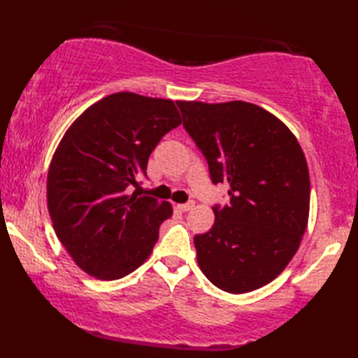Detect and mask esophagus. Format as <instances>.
Segmentation results:
<instances>
[{
  "mask_svg": "<svg viewBox=\"0 0 358 358\" xmlns=\"http://www.w3.org/2000/svg\"><path fill=\"white\" fill-rule=\"evenodd\" d=\"M194 207V202H187V203H179L178 206V208L180 210V211H188V210H192Z\"/></svg>",
  "mask_w": 358,
  "mask_h": 358,
  "instance_id": "obj_1",
  "label": "esophagus"
}]
</instances>
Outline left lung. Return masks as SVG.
<instances>
[{"instance_id": "left-lung-1", "label": "left lung", "mask_w": 358, "mask_h": 358, "mask_svg": "<svg viewBox=\"0 0 358 358\" xmlns=\"http://www.w3.org/2000/svg\"><path fill=\"white\" fill-rule=\"evenodd\" d=\"M182 125L208 164L213 184H227V206L194 236L198 264L229 294L266 286L294 258L308 227L310 180L290 129L253 103L176 101Z\"/></svg>"}]
</instances>
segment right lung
<instances>
[{"label":"right lung","mask_w":358,"mask_h":358,"mask_svg":"<svg viewBox=\"0 0 358 358\" xmlns=\"http://www.w3.org/2000/svg\"><path fill=\"white\" fill-rule=\"evenodd\" d=\"M180 122L171 100L115 92L62 138L48 173V208L57 238L86 273L119 280L150 257L171 206L127 188L147 178L152 150Z\"/></svg>","instance_id":"obj_1"}]
</instances>
